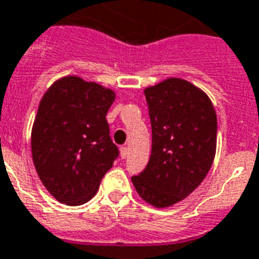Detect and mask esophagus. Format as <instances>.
Masks as SVG:
<instances>
[{"label": "esophagus", "mask_w": 259, "mask_h": 259, "mask_svg": "<svg viewBox=\"0 0 259 259\" xmlns=\"http://www.w3.org/2000/svg\"><path fill=\"white\" fill-rule=\"evenodd\" d=\"M121 158H126L127 157V154H129V148L127 146H121Z\"/></svg>", "instance_id": "1"}]
</instances>
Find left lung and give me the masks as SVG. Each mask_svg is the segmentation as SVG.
<instances>
[{
	"instance_id": "8db88e82",
	"label": "left lung",
	"mask_w": 259,
	"mask_h": 259,
	"mask_svg": "<svg viewBox=\"0 0 259 259\" xmlns=\"http://www.w3.org/2000/svg\"><path fill=\"white\" fill-rule=\"evenodd\" d=\"M152 123V154L134 188L148 204L165 208L192 193L217 153V113L208 95L181 78L144 90Z\"/></svg>"
}]
</instances>
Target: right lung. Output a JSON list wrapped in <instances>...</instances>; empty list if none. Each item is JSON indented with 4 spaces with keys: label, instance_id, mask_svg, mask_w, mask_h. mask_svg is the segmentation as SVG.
<instances>
[{
    "label": "right lung",
    "instance_id": "obj_1",
    "mask_svg": "<svg viewBox=\"0 0 259 259\" xmlns=\"http://www.w3.org/2000/svg\"><path fill=\"white\" fill-rule=\"evenodd\" d=\"M114 99L111 89L76 75L58 79L42 95L30 133L32 158L42 185L63 204L93 199L117 158L106 121Z\"/></svg>",
    "mask_w": 259,
    "mask_h": 259
}]
</instances>
